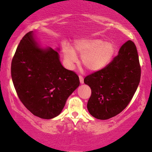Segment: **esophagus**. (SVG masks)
Masks as SVG:
<instances>
[{
    "label": "esophagus",
    "instance_id": "obj_1",
    "mask_svg": "<svg viewBox=\"0 0 152 152\" xmlns=\"http://www.w3.org/2000/svg\"><path fill=\"white\" fill-rule=\"evenodd\" d=\"M79 78H80V83L81 84H83L84 83V80H83V77L81 76H79Z\"/></svg>",
    "mask_w": 152,
    "mask_h": 152
}]
</instances>
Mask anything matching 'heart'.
I'll return each instance as SVG.
<instances>
[{"label": "heart", "mask_w": 152, "mask_h": 152, "mask_svg": "<svg viewBox=\"0 0 152 152\" xmlns=\"http://www.w3.org/2000/svg\"><path fill=\"white\" fill-rule=\"evenodd\" d=\"M115 48L110 42H104L99 38L81 39L74 44L73 49L67 44L63 47L64 58L68 64L72 65L77 61V54L81 56V63L88 71H100L110 64Z\"/></svg>", "instance_id": "1"}]
</instances>
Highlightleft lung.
<instances>
[{
    "mask_svg": "<svg viewBox=\"0 0 152 152\" xmlns=\"http://www.w3.org/2000/svg\"><path fill=\"white\" fill-rule=\"evenodd\" d=\"M141 78L136 46L128 40L104 69L85 77L91 88L87 109L94 118L105 120L119 114L133 98Z\"/></svg>",
    "mask_w": 152,
    "mask_h": 152,
    "instance_id": "1",
    "label": "left lung"
}]
</instances>
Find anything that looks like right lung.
Here are the masks:
<instances>
[{
    "label": "right lung",
    "instance_id": "right-lung-1",
    "mask_svg": "<svg viewBox=\"0 0 152 152\" xmlns=\"http://www.w3.org/2000/svg\"><path fill=\"white\" fill-rule=\"evenodd\" d=\"M59 50L43 48L32 31L20 40L11 62V77L19 99L42 119L59 115L80 85L76 74L61 65Z\"/></svg>",
    "mask_w": 152,
    "mask_h": 152
}]
</instances>
